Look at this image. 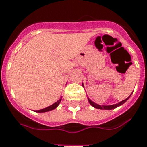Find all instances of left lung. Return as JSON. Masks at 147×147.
Masks as SVG:
<instances>
[{
	"label": "left lung",
	"mask_w": 147,
	"mask_h": 147,
	"mask_svg": "<svg viewBox=\"0 0 147 147\" xmlns=\"http://www.w3.org/2000/svg\"><path fill=\"white\" fill-rule=\"evenodd\" d=\"M129 98H127L126 99H125V100H123L122 101H121V102H119V103L118 104H115V105H98V104H95L94 103L93 101H91L90 100V99H88V101H89V103L92 105L93 107H94V108H96V109H107V110H111V109H115V108H117V107L120 106L121 105H122V104H124L125 101H127L128 99H129Z\"/></svg>",
	"instance_id": "obj_1"
}]
</instances>
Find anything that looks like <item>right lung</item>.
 <instances>
[{
  "label": "right lung",
  "mask_w": 147,
  "mask_h": 147,
  "mask_svg": "<svg viewBox=\"0 0 147 147\" xmlns=\"http://www.w3.org/2000/svg\"><path fill=\"white\" fill-rule=\"evenodd\" d=\"M60 101H61V99H59V101H57L56 103L53 104L52 105H50V106L47 107V108H45V109H41V110H38V111H36V112H46V111H51V110H53V109H55L56 108H57L58 105H59V102H60Z\"/></svg>",
  "instance_id": "right-lung-1"
}]
</instances>
